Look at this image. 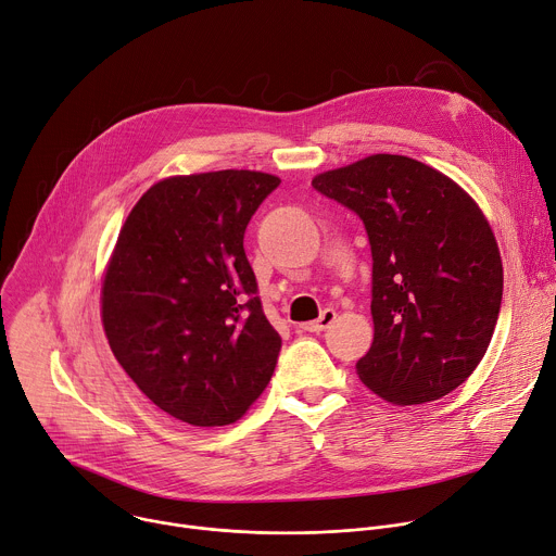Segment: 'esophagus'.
Instances as JSON below:
<instances>
[{
  "label": "esophagus",
  "instance_id": "esophagus-1",
  "mask_svg": "<svg viewBox=\"0 0 556 556\" xmlns=\"http://www.w3.org/2000/svg\"><path fill=\"white\" fill-rule=\"evenodd\" d=\"M333 320H336V312H333V309H325L318 320L305 323L303 329H305V331H312V333H320V331H325Z\"/></svg>",
  "mask_w": 556,
  "mask_h": 556
}]
</instances>
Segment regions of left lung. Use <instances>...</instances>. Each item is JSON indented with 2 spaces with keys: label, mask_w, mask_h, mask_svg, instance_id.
Wrapping results in <instances>:
<instances>
[{
  "label": "left lung",
  "mask_w": 556,
  "mask_h": 556,
  "mask_svg": "<svg viewBox=\"0 0 556 556\" xmlns=\"http://www.w3.org/2000/svg\"><path fill=\"white\" fill-rule=\"evenodd\" d=\"M352 208L371 247L374 343L356 363L394 405L447 396L488 352L503 298L496 238L479 204L441 170L376 153L316 176Z\"/></svg>",
  "instance_id": "1"
}]
</instances>
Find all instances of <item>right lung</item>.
<instances>
[{
	"label": "right lung",
	"instance_id": "right-lung-1",
	"mask_svg": "<svg viewBox=\"0 0 556 556\" xmlns=\"http://www.w3.org/2000/svg\"><path fill=\"white\" fill-rule=\"evenodd\" d=\"M280 178L211 170L155 182L126 218L102 282V325L151 403L195 427L236 422L269 386L282 340L242 247Z\"/></svg>",
	"mask_w": 556,
	"mask_h": 556
}]
</instances>
